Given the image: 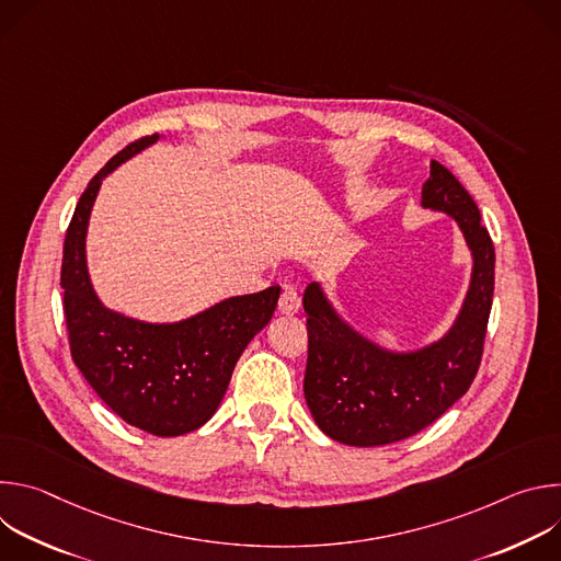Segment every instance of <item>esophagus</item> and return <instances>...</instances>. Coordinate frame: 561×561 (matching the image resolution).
Returning <instances> with one entry per match:
<instances>
[{
    "label": "esophagus",
    "mask_w": 561,
    "mask_h": 561,
    "mask_svg": "<svg viewBox=\"0 0 561 561\" xmlns=\"http://www.w3.org/2000/svg\"><path fill=\"white\" fill-rule=\"evenodd\" d=\"M301 306V299L297 295V290L293 286H284L282 288V295H279V301H277V308L282 314H295Z\"/></svg>",
    "instance_id": "esophagus-1"
}]
</instances>
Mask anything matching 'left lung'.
Segmentation results:
<instances>
[{"mask_svg": "<svg viewBox=\"0 0 561 561\" xmlns=\"http://www.w3.org/2000/svg\"><path fill=\"white\" fill-rule=\"evenodd\" d=\"M422 204L457 219L474 260L463 308L444 340L409 355L381 351L342 322L319 284L304 293V394L317 426L335 442L383 446L424 431L470 388L482 362L495 290L493 239L468 191L439 162L431 164Z\"/></svg>", "mask_w": 561, "mask_h": 561, "instance_id": "left-lung-1", "label": "left lung"}]
</instances>
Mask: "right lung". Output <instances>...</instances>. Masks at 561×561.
Instances as JSON below:
<instances>
[{"instance_id": "obj_1", "label": "right lung", "mask_w": 561, "mask_h": 561, "mask_svg": "<svg viewBox=\"0 0 561 561\" xmlns=\"http://www.w3.org/2000/svg\"><path fill=\"white\" fill-rule=\"evenodd\" d=\"M154 141L157 133L130 141L89 182L66 230L59 282L75 366L126 424L175 437L213 417L239 355L271 322L279 286L224 299L180 324H144L100 304L84 253L93 202L111 171Z\"/></svg>"}]
</instances>
